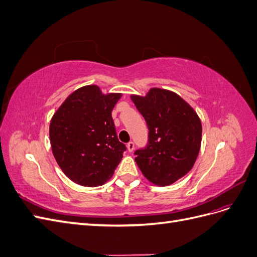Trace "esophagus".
Wrapping results in <instances>:
<instances>
[{"mask_svg":"<svg viewBox=\"0 0 257 257\" xmlns=\"http://www.w3.org/2000/svg\"><path fill=\"white\" fill-rule=\"evenodd\" d=\"M126 147H127V150H128V152H132V151L134 150L135 145H134V143H133V142H130V143L126 145Z\"/></svg>","mask_w":257,"mask_h":257,"instance_id":"obj_1","label":"esophagus"}]
</instances>
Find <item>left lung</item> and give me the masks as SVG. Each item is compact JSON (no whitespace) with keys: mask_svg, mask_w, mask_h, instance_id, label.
I'll return each instance as SVG.
<instances>
[{"mask_svg":"<svg viewBox=\"0 0 257 257\" xmlns=\"http://www.w3.org/2000/svg\"><path fill=\"white\" fill-rule=\"evenodd\" d=\"M146 120L149 134L135 161L150 182L173 184L192 169L200 149L201 123L193 108L176 93L153 88L131 96Z\"/></svg>","mask_w":257,"mask_h":257,"instance_id":"obj_1","label":"left lung"}]
</instances>
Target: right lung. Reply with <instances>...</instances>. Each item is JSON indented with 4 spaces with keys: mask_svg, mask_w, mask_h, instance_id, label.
Here are the masks:
<instances>
[{
    "mask_svg": "<svg viewBox=\"0 0 257 257\" xmlns=\"http://www.w3.org/2000/svg\"><path fill=\"white\" fill-rule=\"evenodd\" d=\"M120 93L103 94L97 85L73 92L53 114L49 136L63 173L77 184L103 185L112 177L126 150L111 116Z\"/></svg>",
    "mask_w": 257,
    "mask_h": 257,
    "instance_id": "obj_1",
    "label": "right lung"
}]
</instances>
